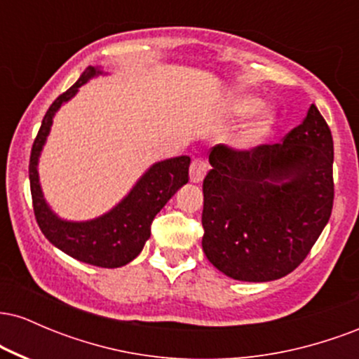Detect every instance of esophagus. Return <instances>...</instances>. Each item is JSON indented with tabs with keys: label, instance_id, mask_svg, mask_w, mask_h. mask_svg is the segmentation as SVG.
Masks as SVG:
<instances>
[{
	"label": "esophagus",
	"instance_id": "34e87169",
	"mask_svg": "<svg viewBox=\"0 0 359 359\" xmlns=\"http://www.w3.org/2000/svg\"><path fill=\"white\" fill-rule=\"evenodd\" d=\"M209 170V165L208 162L203 158H194L192 163H191V168H189V174H191V182H203V179L208 174Z\"/></svg>",
	"mask_w": 359,
	"mask_h": 359
}]
</instances>
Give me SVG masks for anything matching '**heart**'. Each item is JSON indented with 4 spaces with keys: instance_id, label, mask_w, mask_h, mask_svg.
Here are the masks:
<instances>
[{
    "instance_id": "1",
    "label": "heart",
    "mask_w": 359,
    "mask_h": 359,
    "mask_svg": "<svg viewBox=\"0 0 359 359\" xmlns=\"http://www.w3.org/2000/svg\"><path fill=\"white\" fill-rule=\"evenodd\" d=\"M257 100H243L240 102V111H243V113H250V111L257 108Z\"/></svg>"
}]
</instances>
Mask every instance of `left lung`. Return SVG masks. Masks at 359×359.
Here are the masks:
<instances>
[{"mask_svg": "<svg viewBox=\"0 0 359 359\" xmlns=\"http://www.w3.org/2000/svg\"><path fill=\"white\" fill-rule=\"evenodd\" d=\"M332 135L312 104L282 143L216 145L203 184V250L243 282L285 277L306 259L334 203Z\"/></svg>", "mask_w": 359, "mask_h": 359, "instance_id": "8db88e82", "label": "left lung"}]
</instances>
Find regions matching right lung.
<instances>
[{"mask_svg":"<svg viewBox=\"0 0 359 359\" xmlns=\"http://www.w3.org/2000/svg\"><path fill=\"white\" fill-rule=\"evenodd\" d=\"M96 74H100V71L89 67L72 88L62 93L52 102L50 108L45 113L42 126L32 147L28 174H30L35 219L45 238L69 257L79 262L101 266V269H118L138 257L145 241L150 238L151 222L156 214L182 185L189 182L191 158L175 156V158L155 163L113 211L97 219L86 222L59 219L45 203L42 189H40L39 172H36L39 155L50 131L55 111L60 108L62 102L71 100L81 86Z\"/></svg>","mask_w":359,"mask_h":359,"instance_id":"1","label":"right lung"}]
</instances>
